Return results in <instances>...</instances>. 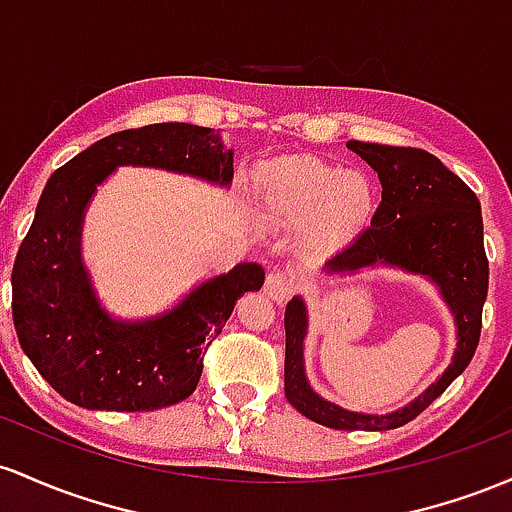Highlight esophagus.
<instances>
[{
  "instance_id": "34e87169",
  "label": "esophagus",
  "mask_w": 512,
  "mask_h": 512,
  "mask_svg": "<svg viewBox=\"0 0 512 512\" xmlns=\"http://www.w3.org/2000/svg\"><path fill=\"white\" fill-rule=\"evenodd\" d=\"M295 287H297V283L290 273L271 271L266 278V285H263V292H266L273 302H285L287 297L295 292Z\"/></svg>"
}]
</instances>
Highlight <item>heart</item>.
<instances>
[{"instance_id": "heart-1", "label": "heart", "mask_w": 512, "mask_h": 512, "mask_svg": "<svg viewBox=\"0 0 512 512\" xmlns=\"http://www.w3.org/2000/svg\"><path fill=\"white\" fill-rule=\"evenodd\" d=\"M263 208L283 225L312 220L321 239L346 241L375 208V186L360 171L312 157H283L263 166L258 179Z\"/></svg>"}]
</instances>
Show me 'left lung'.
<instances>
[{
    "mask_svg": "<svg viewBox=\"0 0 512 512\" xmlns=\"http://www.w3.org/2000/svg\"><path fill=\"white\" fill-rule=\"evenodd\" d=\"M348 149L377 171L382 203L353 244L326 261L329 273L389 266L423 275L438 285L457 326L452 363L421 396L392 413L341 409L309 387L304 372L307 307L292 297L285 307V396L302 416L336 430H392L426 411L472 363L481 336V309L488 292L481 205L472 188L438 157L416 147H389L350 140Z\"/></svg>",
    "mask_w": 512,
    "mask_h": 512,
    "instance_id": "8db88e82",
    "label": "left lung"
}]
</instances>
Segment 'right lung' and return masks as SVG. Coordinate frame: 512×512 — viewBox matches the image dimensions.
I'll return each instance as SVG.
<instances>
[{"label":"right lung","mask_w":512,"mask_h":512,"mask_svg":"<svg viewBox=\"0 0 512 512\" xmlns=\"http://www.w3.org/2000/svg\"><path fill=\"white\" fill-rule=\"evenodd\" d=\"M234 152L220 132L157 123L113 132L45 183L11 271L21 348L57 394L91 411H157L195 392L210 341L244 292L261 290L258 263L205 280L162 317L116 319L101 307L82 261V225L96 186L118 166H154L229 186Z\"/></svg>","instance_id":"1"}]
</instances>
